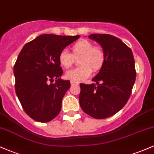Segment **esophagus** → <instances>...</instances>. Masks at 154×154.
Returning <instances> with one entry per match:
<instances>
[{"instance_id":"34e87169","label":"esophagus","mask_w":154,"mask_h":154,"mask_svg":"<svg viewBox=\"0 0 154 154\" xmlns=\"http://www.w3.org/2000/svg\"><path fill=\"white\" fill-rule=\"evenodd\" d=\"M78 85V83L77 82H72V81H71V85Z\"/></svg>"}]
</instances>
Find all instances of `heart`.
I'll return each mask as SVG.
<instances>
[{
	"mask_svg": "<svg viewBox=\"0 0 154 154\" xmlns=\"http://www.w3.org/2000/svg\"><path fill=\"white\" fill-rule=\"evenodd\" d=\"M72 53L63 50L59 54V61L61 66L69 68L74 62V58L79 57L80 66L72 69L65 73V78L75 82L84 81L90 77L92 71L98 72L105 62V53L100 47L94 46L87 40H80L72 46Z\"/></svg>",
	"mask_w": 154,
	"mask_h": 154,
	"instance_id": "1",
	"label": "heart"
}]
</instances>
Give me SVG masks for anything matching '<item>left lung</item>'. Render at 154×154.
<instances>
[{
	"label": "left lung",
	"instance_id": "left-lung-1",
	"mask_svg": "<svg viewBox=\"0 0 154 154\" xmlns=\"http://www.w3.org/2000/svg\"><path fill=\"white\" fill-rule=\"evenodd\" d=\"M88 38L102 47L105 62L92 79L97 85L80 84L79 105L92 117L105 119L114 115L128 102L135 81V60L131 49L113 35L92 34Z\"/></svg>",
	"mask_w": 154,
	"mask_h": 154
}]
</instances>
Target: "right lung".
<instances>
[{
  "label": "right lung",
  "instance_id": "add662e5",
  "mask_svg": "<svg viewBox=\"0 0 154 154\" xmlns=\"http://www.w3.org/2000/svg\"><path fill=\"white\" fill-rule=\"evenodd\" d=\"M79 37L39 35L19 53L14 67L16 93L26 114L35 121L48 122L59 114L70 81L61 79L59 56Z\"/></svg>",
  "mask_w": 154,
  "mask_h": 154
}]
</instances>
